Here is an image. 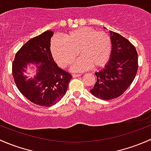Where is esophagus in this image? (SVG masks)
<instances>
[{
    "mask_svg": "<svg viewBox=\"0 0 151 151\" xmlns=\"http://www.w3.org/2000/svg\"><path fill=\"white\" fill-rule=\"evenodd\" d=\"M73 77H80L81 76V74H73Z\"/></svg>",
    "mask_w": 151,
    "mask_h": 151,
    "instance_id": "obj_1",
    "label": "esophagus"
}]
</instances>
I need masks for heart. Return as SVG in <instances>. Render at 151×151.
<instances>
[{
    "label": "heart",
    "mask_w": 151,
    "mask_h": 151,
    "mask_svg": "<svg viewBox=\"0 0 151 151\" xmlns=\"http://www.w3.org/2000/svg\"><path fill=\"white\" fill-rule=\"evenodd\" d=\"M111 50V40L109 35L88 27L68 32L64 40L53 38L50 45L53 58L62 67L70 66L79 52L83 55L71 65L74 71L88 70L93 66L96 68L105 66L110 58Z\"/></svg>",
    "instance_id": "heart-1"
}]
</instances>
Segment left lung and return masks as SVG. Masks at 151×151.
I'll use <instances>...</instances> for the list:
<instances>
[{
	"label": "left lung",
	"instance_id": "8db88e82",
	"mask_svg": "<svg viewBox=\"0 0 151 151\" xmlns=\"http://www.w3.org/2000/svg\"><path fill=\"white\" fill-rule=\"evenodd\" d=\"M112 50L105 67L95 74L97 81L90 90L92 94L101 100L122 96L134 80L138 69V56L135 47L123 36L110 31Z\"/></svg>",
	"mask_w": 151,
	"mask_h": 151
}]
</instances>
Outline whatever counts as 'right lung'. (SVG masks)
Listing matches in <instances>:
<instances>
[{
	"label": "right lung",
	"instance_id": "right-lung-1",
	"mask_svg": "<svg viewBox=\"0 0 151 151\" xmlns=\"http://www.w3.org/2000/svg\"><path fill=\"white\" fill-rule=\"evenodd\" d=\"M50 30L28 40L18 50L12 63L14 82L20 93L36 105L49 107L64 96L72 79L69 73L58 66L50 52ZM38 65L37 74L33 79L23 75L27 64Z\"/></svg>",
	"mask_w": 151,
	"mask_h": 151
}]
</instances>
